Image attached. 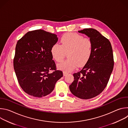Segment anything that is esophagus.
I'll return each instance as SVG.
<instances>
[{
  "label": "esophagus",
  "instance_id": "1",
  "mask_svg": "<svg viewBox=\"0 0 128 128\" xmlns=\"http://www.w3.org/2000/svg\"><path fill=\"white\" fill-rule=\"evenodd\" d=\"M68 74V72H66V71H63V76H67Z\"/></svg>",
  "mask_w": 128,
  "mask_h": 128
}]
</instances>
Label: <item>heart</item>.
Segmentation results:
<instances>
[{"label":"heart","instance_id":"b5f03b06","mask_svg":"<svg viewBox=\"0 0 128 128\" xmlns=\"http://www.w3.org/2000/svg\"><path fill=\"white\" fill-rule=\"evenodd\" d=\"M61 45L54 44L50 50L52 58L57 62H61L68 52V59L58 64L60 69L70 71L78 66H84L89 60L92 53L93 44L88 38L75 33H68L62 36Z\"/></svg>","mask_w":128,"mask_h":128}]
</instances>
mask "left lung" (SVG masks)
<instances>
[{"mask_svg":"<svg viewBox=\"0 0 128 128\" xmlns=\"http://www.w3.org/2000/svg\"><path fill=\"white\" fill-rule=\"evenodd\" d=\"M78 32L92 41V53L82 69L74 74L69 89L75 96L88 99L98 96L106 86L114 68L113 51L110 42L97 30L88 28Z\"/></svg>","mask_w":128,"mask_h":128,"instance_id":"1","label":"left lung"}]
</instances>
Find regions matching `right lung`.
I'll return each mask as SVG.
<instances>
[{"label":"right lung","mask_w":128,"mask_h":128,"mask_svg":"<svg viewBox=\"0 0 128 128\" xmlns=\"http://www.w3.org/2000/svg\"><path fill=\"white\" fill-rule=\"evenodd\" d=\"M58 40L57 35L38 29L27 32L18 41L14 68L20 86L28 95L38 98L48 95L63 76L50 52ZM51 70L54 71L50 73Z\"/></svg>","instance_id":"add662e5"}]
</instances>
